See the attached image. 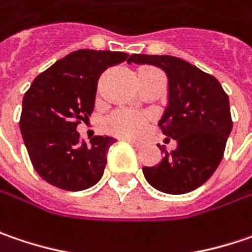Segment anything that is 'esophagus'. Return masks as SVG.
I'll return each mask as SVG.
<instances>
[{
	"label": "esophagus",
	"mask_w": 252,
	"mask_h": 252,
	"mask_svg": "<svg viewBox=\"0 0 252 252\" xmlns=\"http://www.w3.org/2000/svg\"><path fill=\"white\" fill-rule=\"evenodd\" d=\"M126 142H127V143H130V145H132L133 147H136V149H137V147H140V145H139L137 142H134V140H127V139H126Z\"/></svg>",
	"instance_id": "1"
}]
</instances>
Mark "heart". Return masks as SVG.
I'll use <instances>...</instances> for the list:
<instances>
[{
	"instance_id": "obj_1",
	"label": "heart",
	"mask_w": 252,
	"mask_h": 252,
	"mask_svg": "<svg viewBox=\"0 0 252 252\" xmlns=\"http://www.w3.org/2000/svg\"><path fill=\"white\" fill-rule=\"evenodd\" d=\"M140 70H155L143 68ZM105 130L123 139H134L145 130L146 119L142 115H136L127 110H118L105 120Z\"/></svg>"
}]
</instances>
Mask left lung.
I'll use <instances>...</instances> for the list:
<instances>
[{
    "label": "left lung",
    "mask_w": 252,
    "mask_h": 252,
    "mask_svg": "<svg viewBox=\"0 0 252 252\" xmlns=\"http://www.w3.org/2000/svg\"><path fill=\"white\" fill-rule=\"evenodd\" d=\"M129 63L155 65L169 81V102L158 120L163 134L177 142L153 167H143L147 183L167 194H184L207 182L224 156L233 129L228 94L220 82L197 66L170 55L133 54Z\"/></svg>",
    "instance_id": "obj_1"
}]
</instances>
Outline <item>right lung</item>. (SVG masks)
<instances>
[{
	"label": "right lung",
	"instance_id": "obj_1",
	"mask_svg": "<svg viewBox=\"0 0 252 252\" xmlns=\"http://www.w3.org/2000/svg\"><path fill=\"white\" fill-rule=\"evenodd\" d=\"M129 54L79 49L39 73L22 99L19 129L35 171L68 191L94 186L106 167V152L116 140L94 136L81 142L76 127L94 112L100 75Z\"/></svg>",
	"mask_w": 252,
	"mask_h": 252
}]
</instances>
